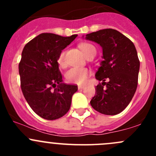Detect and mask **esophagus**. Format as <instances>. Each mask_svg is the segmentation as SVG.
I'll return each instance as SVG.
<instances>
[{
  "instance_id": "esophagus-1",
  "label": "esophagus",
  "mask_w": 156,
  "mask_h": 156,
  "mask_svg": "<svg viewBox=\"0 0 156 156\" xmlns=\"http://www.w3.org/2000/svg\"><path fill=\"white\" fill-rule=\"evenodd\" d=\"M84 88V85H79V86H78V89H79V90H83Z\"/></svg>"
}]
</instances>
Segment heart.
I'll return each instance as SVG.
<instances>
[{
	"label": "heart",
	"instance_id": "b5f03b06",
	"mask_svg": "<svg viewBox=\"0 0 156 156\" xmlns=\"http://www.w3.org/2000/svg\"><path fill=\"white\" fill-rule=\"evenodd\" d=\"M80 48L82 50L84 54L87 55L91 50H96L94 46L90 44L84 43L80 45ZM57 62L60 67H64L66 66V59H65V51H62L59 53L57 59ZM90 75V71L86 68H78L74 67L67 71L66 73V78L67 81L70 83L78 84H85L87 81L88 76Z\"/></svg>",
	"mask_w": 156,
	"mask_h": 156
}]
</instances>
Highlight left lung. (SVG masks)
Segmentation results:
<instances>
[{"label":"left lung","mask_w":156,"mask_h":156,"mask_svg":"<svg viewBox=\"0 0 156 156\" xmlns=\"http://www.w3.org/2000/svg\"><path fill=\"white\" fill-rule=\"evenodd\" d=\"M84 37L103 49V60L95 74L102 83L96 87L91 106L102 114H119L128 106L137 87L140 61L136 48L126 36L112 29L99 30Z\"/></svg>","instance_id":"obj_1"}]
</instances>
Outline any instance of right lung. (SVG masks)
Wrapping results in <instances>:
<instances>
[{"label": "right lung", "instance_id": "right-lung-1", "mask_svg": "<svg viewBox=\"0 0 156 156\" xmlns=\"http://www.w3.org/2000/svg\"><path fill=\"white\" fill-rule=\"evenodd\" d=\"M77 36L42 33L26 44L22 52L19 64L22 91L33 111L47 120L66 114L72 95L78 90V86L62 83L57 62L59 53Z\"/></svg>", "mask_w": 156, "mask_h": 156}]
</instances>
